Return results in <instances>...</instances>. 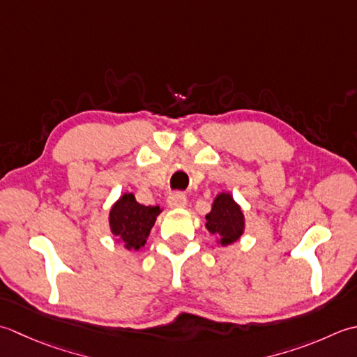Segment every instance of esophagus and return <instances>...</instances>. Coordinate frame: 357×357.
Returning a JSON list of instances; mask_svg holds the SVG:
<instances>
[{
  "label": "esophagus",
  "mask_w": 357,
  "mask_h": 357,
  "mask_svg": "<svg viewBox=\"0 0 357 357\" xmlns=\"http://www.w3.org/2000/svg\"><path fill=\"white\" fill-rule=\"evenodd\" d=\"M186 203L188 199L183 192H172L168 197V205L171 208H185Z\"/></svg>",
  "instance_id": "1"
}]
</instances>
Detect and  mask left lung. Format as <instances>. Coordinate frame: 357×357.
<instances>
[{"label":"left lung","instance_id":"1","mask_svg":"<svg viewBox=\"0 0 357 357\" xmlns=\"http://www.w3.org/2000/svg\"><path fill=\"white\" fill-rule=\"evenodd\" d=\"M243 214L229 194H219L214 200L213 209L206 215V228L211 234L219 237L220 243L227 246L243 234Z\"/></svg>","mask_w":357,"mask_h":357}]
</instances>
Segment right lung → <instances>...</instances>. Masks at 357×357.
Returning <instances> with one entry per match:
<instances>
[{
    "mask_svg": "<svg viewBox=\"0 0 357 357\" xmlns=\"http://www.w3.org/2000/svg\"><path fill=\"white\" fill-rule=\"evenodd\" d=\"M158 214V206L140 205L134 194H125L109 214L112 234L125 245L126 250H140L146 243Z\"/></svg>",
    "mask_w": 357,
    "mask_h": 357,
    "instance_id": "obj_1",
    "label": "right lung"
}]
</instances>
